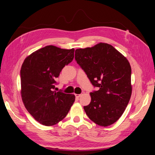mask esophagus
<instances>
[{
  "label": "esophagus",
  "instance_id": "34e87169",
  "mask_svg": "<svg viewBox=\"0 0 155 155\" xmlns=\"http://www.w3.org/2000/svg\"><path fill=\"white\" fill-rule=\"evenodd\" d=\"M75 97H76V98H79V97H80V96L81 95V94H75Z\"/></svg>",
  "mask_w": 155,
  "mask_h": 155
}]
</instances>
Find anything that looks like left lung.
<instances>
[{"label":"left lung","instance_id":"left-lung-1","mask_svg":"<svg viewBox=\"0 0 155 155\" xmlns=\"http://www.w3.org/2000/svg\"><path fill=\"white\" fill-rule=\"evenodd\" d=\"M75 59L97 91L84 108L88 117L107 127L121 117L132 93L131 68L127 58L110 44L99 43L75 50Z\"/></svg>","mask_w":155,"mask_h":155}]
</instances>
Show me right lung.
Returning a JSON list of instances; mask_svg holds the SVG:
<instances>
[{
  "mask_svg": "<svg viewBox=\"0 0 155 155\" xmlns=\"http://www.w3.org/2000/svg\"><path fill=\"white\" fill-rule=\"evenodd\" d=\"M74 50L47 46L31 54L22 65V101L30 114L44 125L61 121L75 101L74 94L54 91L60 71L74 59Z\"/></svg>",
  "mask_w": 155,
  "mask_h": 155,
  "instance_id": "right-lung-1",
  "label": "right lung"
}]
</instances>
